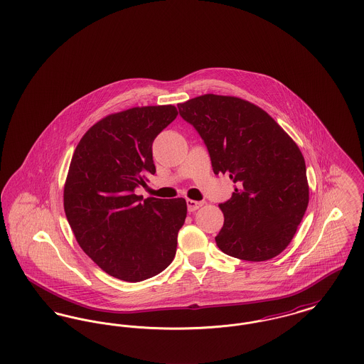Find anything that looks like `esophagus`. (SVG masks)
I'll return each mask as SVG.
<instances>
[{"instance_id":"1","label":"esophagus","mask_w":364,"mask_h":364,"mask_svg":"<svg viewBox=\"0 0 364 364\" xmlns=\"http://www.w3.org/2000/svg\"><path fill=\"white\" fill-rule=\"evenodd\" d=\"M203 206V203L202 202H196V200H192V199H188L187 200V208H188V211L192 213V211H196L198 208H202Z\"/></svg>"}]
</instances>
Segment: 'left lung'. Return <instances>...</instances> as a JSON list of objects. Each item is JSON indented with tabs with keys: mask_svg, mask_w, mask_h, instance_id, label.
I'll list each match as a JSON object with an SVG mask.
<instances>
[{
	"mask_svg": "<svg viewBox=\"0 0 364 364\" xmlns=\"http://www.w3.org/2000/svg\"><path fill=\"white\" fill-rule=\"evenodd\" d=\"M177 107L203 139L213 172L236 183L220 205L225 220L218 248L250 262L277 257L309 206L306 162L294 139L259 106L237 97L205 94Z\"/></svg>",
	"mask_w": 364,
	"mask_h": 364,
	"instance_id": "8db88e82",
	"label": "left lung"
}]
</instances>
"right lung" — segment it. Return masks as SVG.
I'll return each instance as SVG.
<instances>
[{
	"label": "right lung",
	"instance_id": "obj_1",
	"mask_svg": "<svg viewBox=\"0 0 364 364\" xmlns=\"http://www.w3.org/2000/svg\"><path fill=\"white\" fill-rule=\"evenodd\" d=\"M177 114L173 105L109 114L75 149L64 186L65 215L82 250L112 277H154L176 255L186 199H143L135 188L146 184L144 174L156 173L153 141Z\"/></svg>",
	"mask_w": 364,
	"mask_h": 364
}]
</instances>
